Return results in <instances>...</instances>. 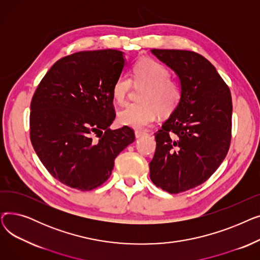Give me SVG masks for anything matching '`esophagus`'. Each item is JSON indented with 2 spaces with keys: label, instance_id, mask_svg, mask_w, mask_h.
Listing matches in <instances>:
<instances>
[{
  "label": "esophagus",
  "instance_id": "esophagus-1",
  "mask_svg": "<svg viewBox=\"0 0 260 260\" xmlns=\"http://www.w3.org/2000/svg\"><path fill=\"white\" fill-rule=\"evenodd\" d=\"M145 134H146V133L143 132V131H135L136 138H140V137H142V136H144Z\"/></svg>",
  "mask_w": 260,
  "mask_h": 260
}]
</instances>
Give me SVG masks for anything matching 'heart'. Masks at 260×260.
Wrapping results in <instances>:
<instances>
[{"label":"heart","mask_w":260,"mask_h":260,"mask_svg":"<svg viewBox=\"0 0 260 260\" xmlns=\"http://www.w3.org/2000/svg\"><path fill=\"white\" fill-rule=\"evenodd\" d=\"M171 77L166 65L147 58L136 62L132 79L126 75H120L112 88L113 98L119 104L126 101L133 82L136 86L145 87L140 95L142 103L128 104L118 113L120 124L142 128L152 122L158 113L161 116L173 114L182 101L183 88L180 82Z\"/></svg>","instance_id":"b5f03b06"}]
</instances>
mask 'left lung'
Returning <instances> with one entry per match:
<instances>
[{"label": "left lung", "instance_id": "1", "mask_svg": "<svg viewBox=\"0 0 260 260\" xmlns=\"http://www.w3.org/2000/svg\"><path fill=\"white\" fill-rule=\"evenodd\" d=\"M151 51L178 75L183 97L155 133L157 146L149 177L156 186L178 194L206 182L224 160L232 138L231 91L201 54L178 49Z\"/></svg>", "mask_w": 260, "mask_h": 260}]
</instances>
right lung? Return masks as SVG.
I'll return each instance as SVG.
<instances>
[{"label":"right lung","mask_w":260,"mask_h":260,"mask_svg":"<svg viewBox=\"0 0 260 260\" xmlns=\"http://www.w3.org/2000/svg\"><path fill=\"white\" fill-rule=\"evenodd\" d=\"M124 67L116 49L79 51L54 63L30 103L29 131L46 170L80 190L102 185L115 158L134 142L128 126L111 129L115 120L112 88Z\"/></svg>","instance_id":"add662e5"}]
</instances>
